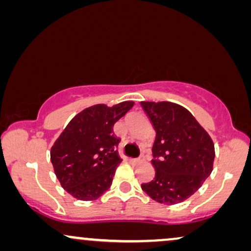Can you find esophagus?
I'll return each instance as SVG.
<instances>
[{
  "instance_id": "1",
  "label": "esophagus",
  "mask_w": 251,
  "mask_h": 251,
  "mask_svg": "<svg viewBox=\"0 0 251 251\" xmlns=\"http://www.w3.org/2000/svg\"><path fill=\"white\" fill-rule=\"evenodd\" d=\"M129 161H130V162H132V163H139L142 160H140V159H129Z\"/></svg>"
}]
</instances>
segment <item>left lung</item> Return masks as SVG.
<instances>
[{
  "mask_svg": "<svg viewBox=\"0 0 251 251\" xmlns=\"http://www.w3.org/2000/svg\"><path fill=\"white\" fill-rule=\"evenodd\" d=\"M140 105L156 132L152 149L155 177L142 184V190L160 203H180L210 176L214 142L183 106L170 101H140Z\"/></svg>",
  "mask_w": 251,
  "mask_h": 251,
  "instance_id": "left-lung-1",
  "label": "left lung"
}]
</instances>
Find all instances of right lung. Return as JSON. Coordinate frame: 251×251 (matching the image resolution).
<instances>
[{
    "mask_svg": "<svg viewBox=\"0 0 251 251\" xmlns=\"http://www.w3.org/2000/svg\"><path fill=\"white\" fill-rule=\"evenodd\" d=\"M135 105L122 101L112 107L97 104L71 120L51 147L50 160L61 187L82 201L98 199L111 187L120 142L113 126Z\"/></svg>",
    "mask_w": 251,
    "mask_h": 251,
    "instance_id": "add662e5",
    "label": "right lung"
}]
</instances>
